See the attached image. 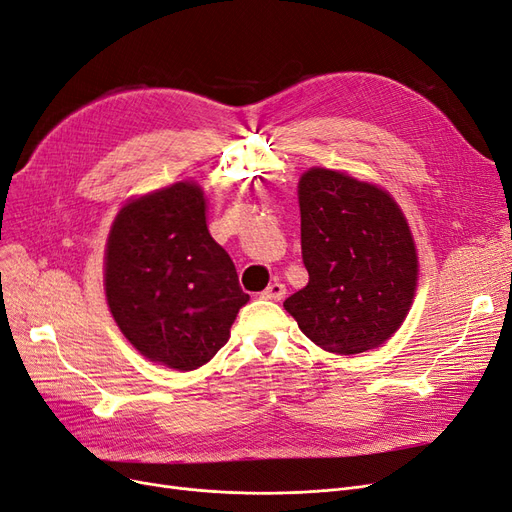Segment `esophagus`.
Listing matches in <instances>:
<instances>
[{
	"label": "esophagus",
	"mask_w": 512,
	"mask_h": 512,
	"mask_svg": "<svg viewBox=\"0 0 512 512\" xmlns=\"http://www.w3.org/2000/svg\"><path fill=\"white\" fill-rule=\"evenodd\" d=\"M285 295H287V287L282 285V282H278V280H274L272 285H270L266 291L261 293V297H263V299H274V301H280V299L285 297Z\"/></svg>",
	"instance_id": "obj_1"
}]
</instances>
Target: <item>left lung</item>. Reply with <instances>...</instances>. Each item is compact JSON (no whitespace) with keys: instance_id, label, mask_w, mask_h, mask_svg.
<instances>
[{"instance_id":"obj_1","label":"left lung","mask_w":512,"mask_h":512,"mask_svg":"<svg viewBox=\"0 0 512 512\" xmlns=\"http://www.w3.org/2000/svg\"><path fill=\"white\" fill-rule=\"evenodd\" d=\"M299 211L310 280L285 299V310L323 350L382 346L401 327L418 285L401 208L377 185L312 168L299 181Z\"/></svg>"}]
</instances>
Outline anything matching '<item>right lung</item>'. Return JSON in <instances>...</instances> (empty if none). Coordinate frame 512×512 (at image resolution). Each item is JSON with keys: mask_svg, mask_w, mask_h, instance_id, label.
Here are the masks:
<instances>
[{"mask_svg": "<svg viewBox=\"0 0 512 512\" xmlns=\"http://www.w3.org/2000/svg\"><path fill=\"white\" fill-rule=\"evenodd\" d=\"M194 183H175L126 204L105 253L109 310L149 361L192 371L225 346L249 301L234 261L211 238Z\"/></svg>", "mask_w": 512, "mask_h": 512, "instance_id": "right-lung-1", "label": "right lung"}]
</instances>
